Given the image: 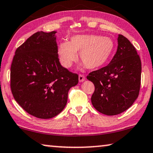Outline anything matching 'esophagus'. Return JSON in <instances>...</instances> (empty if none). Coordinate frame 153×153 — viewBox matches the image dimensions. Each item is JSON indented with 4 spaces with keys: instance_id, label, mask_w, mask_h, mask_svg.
<instances>
[{
    "instance_id": "esophagus-1",
    "label": "esophagus",
    "mask_w": 153,
    "mask_h": 153,
    "mask_svg": "<svg viewBox=\"0 0 153 153\" xmlns=\"http://www.w3.org/2000/svg\"><path fill=\"white\" fill-rule=\"evenodd\" d=\"M78 79H79V82H84L85 80V77L84 75H79L78 76Z\"/></svg>"
}]
</instances>
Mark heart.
<instances>
[{"instance_id": "b5f03b06", "label": "heart", "mask_w": 153, "mask_h": 153, "mask_svg": "<svg viewBox=\"0 0 153 153\" xmlns=\"http://www.w3.org/2000/svg\"><path fill=\"white\" fill-rule=\"evenodd\" d=\"M114 42L109 36L96 34H77L68 43H61L57 53L61 64L69 68L76 61L77 53L82 66L89 69H97L108 62L114 51Z\"/></svg>"}]
</instances>
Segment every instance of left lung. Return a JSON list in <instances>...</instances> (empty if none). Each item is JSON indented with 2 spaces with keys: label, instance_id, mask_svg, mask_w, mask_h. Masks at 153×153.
<instances>
[{
  "label": "left lung",
  "instance_id": "obj_1",
  "mask_svg": "<svg viewBox=\"0 0 153 153\" xmlns=\"http://www.w3.org/2000/svg\"><path fill=\"white\" fill-rule=\"evenodd\" d=\"M117 51L108 65L90 73L94 83L91 103L96 110L108 116L117 115L132 106L139 96L141 62L134 46L119 34Z\"/></svg>",
  "mask_w": 153,
  "mask_h": 153
}]
</instances>
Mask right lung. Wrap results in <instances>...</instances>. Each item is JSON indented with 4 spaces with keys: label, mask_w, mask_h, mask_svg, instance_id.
I'll list each match as a JSON object with an SVG mask.
<instances>
[{
    "label": "right lung",
    "mask_w": 153,
    "mask_h": 153,
    "mask_svg": "<svg viewBox=\"0 0 153 153\" xmlns=\"http://www.w3.org/2000/svg\"><path fill=\"white\" fill-rule=\"evenodd\" d=\"M56 31L34 33L16 49L10 69L13 96L30 114L48 119L65 107L78 76L59 63Z\"/></svg>",
    "instance_id": "obj_1"
}]
</instances>
